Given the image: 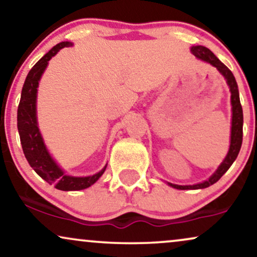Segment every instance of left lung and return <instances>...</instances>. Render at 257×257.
Segmentation results:
<instances>
[{
	"label": "left lung",
	"mask_w": 257,
	"mask_h": 257,
	"mask_svg": "<svg viewBox=\"0 0 257 257\" xmlns=\"http://www.w3.org/2000/svg\"><path fill=\"white\" fill-rule=\"evenodd\" d=\"M192 54L202 61H205L209 64L219 70L224 78L227 80V84L229 85L230 89V99H231V111H233V117H231V135H230V146L229 151H228L227 157L224 158L222 164L220 165L215 173L210 177L208 180L198 185H192V186H180V185H174V184H168L173 188L177 189H200V188H206L209 187L210 185L215 184L217 180H220V178L226 173L228 168L231 166V164L234 163L235 159L237 158V154L240 152L241 145H242V135H243V112H242V106L240 103V97H238V89H237V83L235 80V77L233 72L209 50L208 48L202 47V45H196V47H192L191 49Z\"/></svg>",
	"instance_id": "obj_1"
}]
</instances>
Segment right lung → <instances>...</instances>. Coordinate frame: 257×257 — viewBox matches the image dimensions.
I'll return each mask as SVG.
<instances>
[{
	"instance_id": "right-lung-1",
	"label": "right lung",
	"mask_w": 257,
	"mask_h": 257,
	"mask_svg": "<svg viewBox=\"0 0 257 257\" xmlns=\"http://www.w3.org/2000/svg\"><path fill=\"white\" fill-rule=\"evenodd\" d=\"M70 45H72L70 42H62V43L55 45L28 73L22 89V94H21L19 108H17V128H19L24 156L30 166L42 179H44L48 184L55 185V187L61 191H80V189H85L93 185L104 173L106 166L91 177L77 178L64 174V172L57 166V164L49 154L43 139H42L40 130H38L36 119V93L38 80L51 57H54L62 48L70 47Z\"/></svg>"
}]
</instances>
